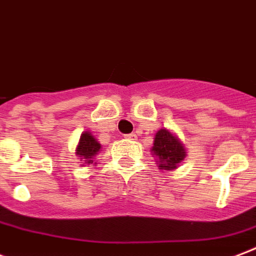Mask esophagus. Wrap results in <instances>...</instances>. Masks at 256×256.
<instances>
[{
	"instance_id": "obj_1",
	"label": "esophagus",
	"mask_w": 256,
	"mask_h": 256,
	"mask_svg": "<svg viewBox=\"0 0 256 256\" xmlns=\"http://www.w3.org/2000/svg\"><path fill=\"white\" fill-rule=\"evenodd\" d=\"M128 140H136V134H128V136H124Z\"/></svg>"
}]
</instances>
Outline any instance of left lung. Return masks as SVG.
Returning a JSON list of instances; mask_svg holds the SVG:
<instances>
[{
  "instance_id": "obj_1",
  "label": "left lung",
  "mask_w": 256,
  "mask_h": 256,
  "mask_svg": "<svg viewBox=\"0 0 256 256\" xmlns=\"http://www.w3.org/2000/svg\"><path fill=\"white\" fill-rule=\"evenodd\" d=\"M161 170H174L186 157V149L174 132L169 128H160L154 136L153 148L150 149Z\"/></svg>"
}]
</instances>
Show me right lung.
Listing matches in <instances>:
<instances>
[{
	"label": "right lung",
	"mask_w": 256,
	"mask_h": 256,
	"mask_svg": "<svg viewBox=\"0 0 256 256\" xmlns=\"http://www.w3.org/2000/svg\"><path fill=\"white\" fill-rule=\"evenodd\" d=\"M102 149V145L99 144L96 138L91 134V132H83L80 136V140L78 142L75 154L82 161V166L87 165H96V157L99 152Z\"/></svg>",
	"instance_id": "right-lung-1"
}]
</instances>
